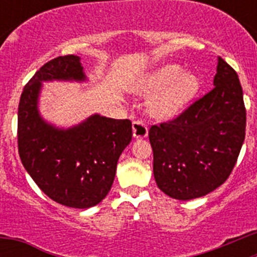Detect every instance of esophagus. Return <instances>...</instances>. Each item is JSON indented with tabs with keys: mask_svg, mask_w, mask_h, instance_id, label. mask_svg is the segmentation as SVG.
<instances>
[{
	"mask_svg": "<svg viewBox=\"0 0 257 257\" xmlns=\"http://www.w3.org/2000/svg\"><path fill=\"white\" fill-rule=\"evenodd\" d=\"M133 135L135 139H144V138H147V136H148V127L145 126L144 122L134 121Z\"/></svg>",
	"mask_w": 257,
	"mask_h": 257,
	"instance_id": "1",
	"label": "esophagus"
}]
</instances>
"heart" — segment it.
<instances>
[{"label": "heart", "instance_id": "heart-1", "mask_svg": "<svg viewBox=\"0 0 257 257\" xmlns=\"http://www.w3.org/2000/svg\"><path fill=\"white\" fill-rule=\"evenodd\" d=\"M201 82L193 73L178 64H166L149 76L142 87L144 92H157L149 103V113L156 118L179 114L198 94Z\"/></svg>", "mask_w": 257, "mask_h": 257}]
</instances>
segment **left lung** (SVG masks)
<instances>
[{
    "label": "left lung",
    "instance_id": "8db88e82",
    "mask_svg": "<svg viewBox=\"0 0 257 257\" xmlns=\"http://www.w3.org/2000/svg\"><path fill=\"white\" fill-rule=\"evenodd\" d=\"M213 86L180 115L149 130L154 179L171 198L189 201L211 193L229 178L239 156L246 135L243 91L221 58Z\"/></svg>",
    "mask_w": 257,
    "mask_h": 257
}]
</instances>
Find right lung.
I'll return each instance as SVG.
<instances>
[{
  "label": "right lung",
  "instance_id": "obj_1",
  "mask_svg": "<svg viewBox=\"0 0 257 257\" xmlns=\"http://www.w3.org/2000/svg\"><path fill=\"white\" fill-rule=\"evenodd\" d=\"M46 81H86L79 56L52 59L23 90L18 108L20 160L52 201L90 208L100 203L112 188L118 158L133 138V124L128 119L100 114L68 128L49 123L38 110L42 82Z\"/></svg>",
  "mask_w": 257,
  "mask_h": 257
}]
</instances>
